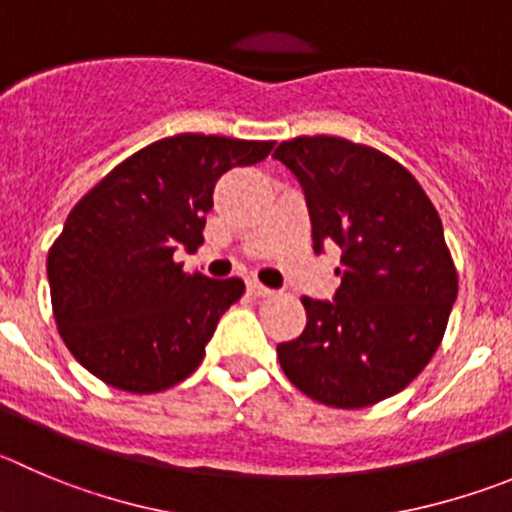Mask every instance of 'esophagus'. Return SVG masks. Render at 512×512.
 Masks as SVG:
<instances>
[{
	"label": "esophagus",
	"instance_id": "esophagus-1",
	"mask_svg": "<svg viewBox=\"0 0 512 512\" xmlns=\"http://www.w3.org/2000/svg\"><path fill=\"white\" fill-rule=\"evenodd\" d=\"M247 290H250L255 298H270V295L275 293V290H270L267 285H262L260 280H250V283H247Z\"/></svg>",
	"mask_w": 512,
	"mask_h": 512
}]
</instances>
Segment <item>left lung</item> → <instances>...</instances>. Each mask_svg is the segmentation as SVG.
<instances>
[{"label":"left lung","instance_id":"left-lung-1","mask_svg":"<svg viewBox=\"0 0 512 512\" xmlns=\"http://www.w3.org/2000/svg\"><path fill=\"white\" fill-rule=\"evenodd\" d=\"M275 159L303 184L313 250H343L336 300L300 298L305 328L278 346L280 366L326 407L379 404L422 374L447 331L457 267L442 219L419 181L379 148L298 136Z\"/></svg>","mask_w":512,"mask_h":512}]
</instances>
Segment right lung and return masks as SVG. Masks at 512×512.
Masks as SVG:
<instances>
[{"instance_id":"1","label":"right lung","mask_w":512,"mask_h":512,"mask_svg":"<svg viewBox=\"0 0 512 512\" xmlns=\"http://www.w3.org/2000/svg\"><path fill=\"white\" fill-rule=\"evenodd\" d=\"M275 141L179 133L148 143L73 207L47 255L52 315L80 366L113 389L156 394L202 364L240 278L184 272L197 252L214 184L267 159Z\"/></svg>"}]
</instances>
